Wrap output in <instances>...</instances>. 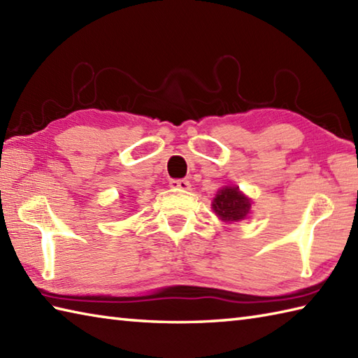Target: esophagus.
<instances>
[{
	"label": "esophagus",
	"mask_w": 358,
	"mask_h": 358,
	"mask_svg": "<svg viewBox=\"0 0 358 358\" xmlns=\"http://www.w3.org/2000/svg\"><path fill=\"white\" fill-rule=\"evenodd\" d=\"M171 187L180 189V191H189V189H191V183H189V181L185 180V178L171 180Z\"/></svg>",
	"instance_id": "obj_1"
}]
</instances>
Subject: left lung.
<instances>
[{
  "label": "left lung",
  "instance_id": "obj_1",
  "mask_svg": "<svg viewBox=\"0 0 358 358\" xmlns=\"http://www.w3.org/2000/svg\"><path fill=\"white\" fill-rule=\"evenodd\" d=\"M251 208L250 200L239 191V187H223L213 201L214 213L225 222H239L247 217Z\"/></svg>",
  "mask_w": 358,
  "mask_h": 358
}]
</instances>
